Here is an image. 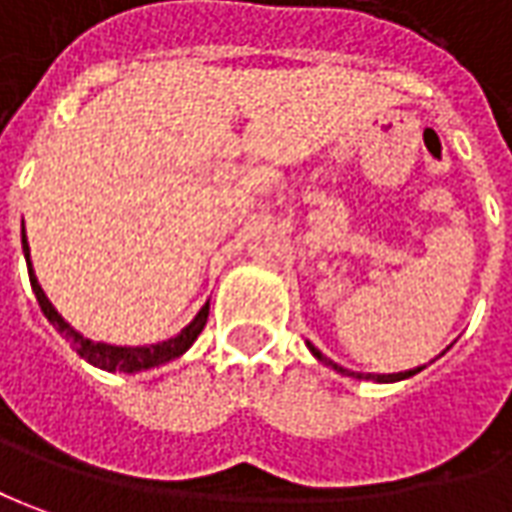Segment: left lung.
<instances>
[{
    "mask_svg": "<svg viewBox=\"0 0 512 512\" xmlns=\"http://www.w3.org/2000/svg\"><path fill=\"white\" fill-rule=\"evenodd\" d=\"M308 347H311V353H314V356L319 358V361H325V364H328V367H333L336 373L353 375V378H367V381H378V384H389V381H403V378H409V375H415V373H420V370H423V367H417V370H406V373H389V375H375V373L361 375V373H350V370H344V367H339V364H333L330 358L322 356V353H319V350H316V347H314V344H311V342H308Z\"/></svg>",
    "mask_w": 512,
    "mask_h": 512,
    "instance_id": "left-lung-1",
    "label": "left lung"
}]
</instances>
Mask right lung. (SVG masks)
Returning a JSON list of instances; mask_svg holds the SVG:
<instances>
[{"mask_svg": "<svg viewBox=\"0 0 512 512\" xmlns=\"http://www.w3.org/2000/svg\"><path fill=\"white\" fill-rule=\"evenodd\" d=\"M22 249H24V257H27L30 285H33V291H36V300L38 305H41L44 316L50 319L52 328L58 330L66 342L72 344V350H75L78 356L86 358L89 364H95V367H100V370H109V373H142V370H151V367H159V364H168V361H173V358H179L182 353H187V350H190V344L196 342L198 333H201L204 325H207L210 302L198 311L196 319H193V322H190L179 336H173V339H168V342L148 344V347H117V344L92 342V339L81 336V333L72 328L69 322H64V316L58 314V311L52 308V302L47 300L44 288L38 285L36 271H33V266H30V246H27V238H24V229H22Z\"/></svg>", "mask_w": 512, "mask_h": 512, "instance_id": "add662e5", "label": "right lung"}]
</instances>
